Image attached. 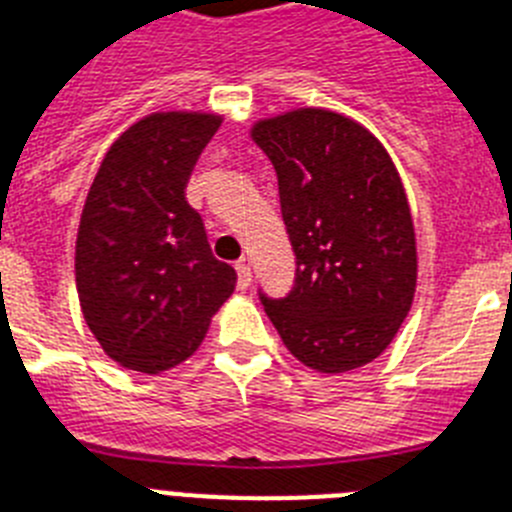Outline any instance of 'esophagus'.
<instances>
[{"mask_svg":"<svg viewBox=\"0 0 512 512\" xmlns=\"http://www.w3.org/2000/svg\"><path fill=\"white\" fill-rule=\"evenodd\" d=\"M235 274H238V289H246L251 284V264L246 259L235 264Z\"/></svg>","mask_w":512,"mask_h":512,"instance_id":"1","label":"esophagus"}]
</instances>
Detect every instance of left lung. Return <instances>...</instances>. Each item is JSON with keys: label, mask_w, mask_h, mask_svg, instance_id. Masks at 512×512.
Here are the masks:
<instances>
[{"label": "left lung", "mask_w": 512, "mask_h": 512, "mask_svg": "<svg viewBox=\"0 0 512 512\" xmlns=\"http://www.w3.org/2000/svg\"><path fill=\"white\" fill-rule=\"evenodd\" d=\"M269 156L295 251V284L261 305L310 369L341 374L377 359L408 315L418 279L408 197L390 153L330 110L253 125Z\"/></svg>", "instance_id": "left-lung-1"}]
</instances>
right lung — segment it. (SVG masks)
<instances>
[{
    "mask_svg": "<svg viewBox=\"0 0 512 512\" xmlns=\"http://www.w3.org/2000/svg\"><path fill=\"white\" fill-rule=\"evenodd\" d=\"M220 117L156 112L104 156L76 238V289L104 354L158 374L197 351L235 287L212 256L205 223L184 197Z\"/></svg>",
    "mask_w": 512,
    "mask_h": 512,
    "instance_id": "obj_1",
    "label": "right lung"
}]
</instances>
